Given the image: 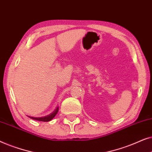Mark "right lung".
<instances>
[{"label":"right lung","mask_w":152,"mask_h":152,"mask_svg":"<svg viewBox=\"0 0 152 152\" xmlns=\"http://www.w3.org/2000/svg\"><path fill=\"white\" fill-rule=\"evenodd\" d=\"M59 111V107H57L55 109L53 113H51L50 114H49L48 115L44 116V117H41V118H34V117H31V116H28L29 118H32L33 120H38V121H42V122H48L50 121L51 120H53V118L55 117V116L57 115V112Z\"/></svg>","instance_id":"add662e5"}]
</instances>
